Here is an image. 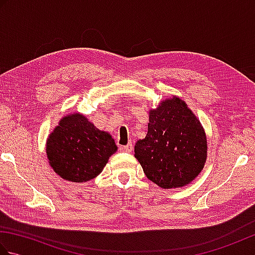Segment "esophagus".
I'll return each mask as SVG.
<instances>
[{
  "label": "esophagus",
  "instance_id": "esophagus-1",
  "mask_svg": "<svg viewBox=\"0 0 255 255\" xmlns=\"http://www.w3.org/2000/svg\"><path fill=\"white\" fill-rule=\"evenodd\" d=\"M122 149H123L124 151H126V152H131L132 149H133V145H132L131 142H129L128 144H126V145H124V147H122Z\"/></svg>",
  "mask_w": 255,
  "mask_h": 255
}]
</instances>
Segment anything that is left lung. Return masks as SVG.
<instances>
[{"label":"left lung","instance_id":"1","mask_svg":"<svg viewBox=\"0 0 255 255\" xmlns=\"http://www.w3.org/2000/svg\"><path fill=\"white\" fill-rule=\"evenodd\" d=\"M134 158L161 188L185 186L202 172L207 138L185 102L173 96L149 112L147 136L134 144Z\"/></svg>","mask_w":255,"mask_h":255}]
</instances>
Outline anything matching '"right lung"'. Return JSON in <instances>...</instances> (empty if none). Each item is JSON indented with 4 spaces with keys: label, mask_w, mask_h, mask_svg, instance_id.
Masks as SVG:
<instances>
[{
    "label": "right lung",
    "mask_w": 255,
    "mask_h": 255,
    "mask_svg": "<svg viewBox=\"0 0 255 255\" xmlns=\"http://www.w3.org/2000/svg\"><path fill=\"white\" fill-rule=\"evenodd\" d=\"M117 151L115 140L97 129L82 114L60 119L47 140V158L63 180L83 183L93 180Z\"/></svg>",
    "instance_id": "add662e5"
}]
</instances>
